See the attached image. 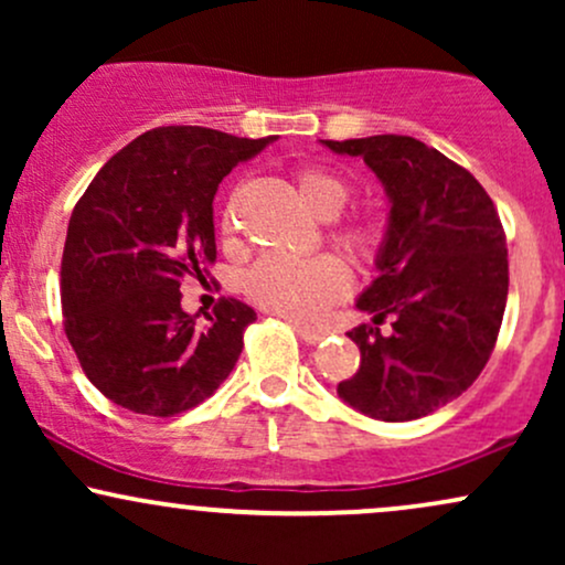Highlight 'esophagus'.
Segmentation results:
<instances>
[{
	"mask_svg": "<svg viewBox=\"0 0 565 565\" xmlns=\"http://www.w3.org/2000/svg\"><path fill=\"white\" fill-rule=\"evenodd\" d=\"M291 327H295L297 337H300L302 342H308V345H316V342H321L323 337H327V332H321V329H310V327H302V323L291 321Z\"/></svg>",
	"mask_w": 565,
	"mask_h": 565,
	"instance_id": "34e87169",
	"label": "esophagus"
}]
</instances>
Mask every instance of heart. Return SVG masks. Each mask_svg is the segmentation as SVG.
<instances>
[{"label":"heart","mask_w":565,"mask_h":565,"mask_svg":"<svg viewBox=\"0 0 565 565\" xmlns=\"http://www.w3.org/2000/svg\"><path fill=\"white\" fill-rule=\"evenodd\" d=\"M297 193L305 210L319 220H334L345 212L353 191L340 174L313 167L297 172ZM334 242L355 260L372 263L382 246V228L374 220L355 217L334 231ZM348 268L332 255H265L244 276V291L252 302L297 323L319 321L329 305L348 295Z\"/></svg>","instance_id":"b5f03b06"}]
</instances>
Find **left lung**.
I'll return each instance as SVG.
<instances>
[{
    "instance_id": "left-lung-1",
    "label": "left lung",
    "mask_w": 565,
    "mask_h": 565,
    "mask_svg": "<svg viewBox=\"0 0 565 565\" xmlns=\"http://www.w3.org/2000/svg\"><path fill=\"white\" fill-rule=\"evenodd\" d=\"M321 142L364 159L391 201L377 278L355 300L372 323L348 332L361 366L337 393L382 423L419 419L468 391L494 350L510 281L494 201L465 167L423 140ZM385 318L392 329L380 333Z\"/></svg>"
}]
</instances>
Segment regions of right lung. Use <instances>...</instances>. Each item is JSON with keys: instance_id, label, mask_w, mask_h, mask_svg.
Listing matches in <instances>:
<instances>
[{"instance_id": "right-lung-1", "label": "right lung", "mask_w": 565, "mask_h": 565, "mask_svg": "<svg viewBox=\"0 0 565 565\" xmlns=\"http://www.w3.org/2000/svg\"><path fill=\"white\" fill-rule=\"evenodd\" d=\"M268 142L157 127L108 159L76 201L61 265L63 327L108 401L172 417L210 398L236 366L257 313L223 297L199 321L180 308V281L217 257V185Z\"/></svg>"}]
</instances>
